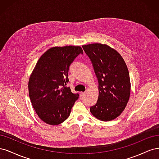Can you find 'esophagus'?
Listing matches in <instances>:
<instances>
[{"label": "esophagus", "instance_id": "1", "mask_svg": "<svg viewBox=\"0 0 159 159\" xmlns=\"http://www.w3.org/2000/svg\"><path fill=\"white\" fill-rule=\"evenodd\" d=\"M84 94H85V93H84V92H80V97H83Z\"/></svg>", "mask_w": 159, "mask_h": 159}]
</instances>
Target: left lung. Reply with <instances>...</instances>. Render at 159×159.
<instances>
[{
    "mask_svg": "<svg viewBox=\"0 0 159 159\" xmlns=\"http://www.w3.org/2000/svg\"><path fill=\"white\" fill-rule=\"evenodd\" d=\"M83 48L98 80V98L90 111L101 121L113 120L124 110L130 96L131 83L125 61L116 50L106 44H88Z\"/></svg>",
    "mask_w": 159,
    "mask_h": 159,
    "instance_id": "8db88e82",
    "label": "left lung"
}]
</instances>
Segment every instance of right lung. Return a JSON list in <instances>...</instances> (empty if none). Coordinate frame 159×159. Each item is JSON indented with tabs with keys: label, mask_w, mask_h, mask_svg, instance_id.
Here are the masks:
<instances>
[{
	"label": "right lung",
	"mask_w": 159,
	"mask_h": 159,
	"mask_svg": "<svg viewBox=\"0 0 159 159\" xmlns=\"http://www.w3.org/2000/svg\"><path fill=\"white\" fill-rule=\"evenodd\" d=\"M80 53H83L80 46L50 48L41 56L30 76V100L46 124L57 125L65 121L79 98V94H73L66 85L69 66Z\"/></svg>",
	"instance_id": "right-lung-1"
}]
</instances>
